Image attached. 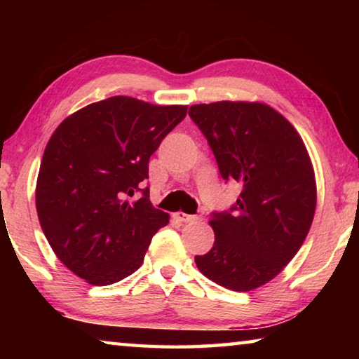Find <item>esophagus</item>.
<instances>
[{
	"label": "esophagus",
	"instance_id": "esophagus-1",
	"mask_svg": "<svg viewBox=\"0 0 359 359\" xmlns=\"http://www.w3.org/2000/svg\"><path fill=\"white\" fill-rule=\"evenodd\" d=\"M175 218H177V220H179V222H182V223H190V222L198 220V217H196V215L184 214V212H177V214H175Z\"/></svg>",
	"mask_w": 359,
	"mask_h": 359
}]
</instances>
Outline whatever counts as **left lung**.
I'll list each match as a JSON object with an SVG mask.
<instances>
[{"label": "left lung", "mask_w": 359, "mask_h": 359, "mask_svg": "<svg viewBox=\"0 0 359 359\" xmlns=\"http://www.w3.org/2000/svg\"><path fill=\"white\" fill-rule=\"evenodd\" d=\"M191 120L208 139L224 180L242 185L228 212H214L210 250L194 257L212 282L250 291L280 274L307 238L317 184L299 133L263 102L194 104Z\"/></svg>", "instance_id": "left-lung-1"}]
</instances>
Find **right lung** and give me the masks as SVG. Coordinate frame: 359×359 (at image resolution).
Segmentation results:
<instances>
[{
  "mask_svg": "<svg viewBox=\"0 0 359 359\" xmlns=\"http://www.w3.org/2000/svg\"><path fill=\"white\" fill-rule=\"evenodd\" d=\"M187 106L112 96L66 117L42 155L36 210L58 259L104 287L141 267L150 241L169 223L149 199V160ZM141 191L139 200L130 198Z\"/></svg>",
  "mask_w": 359,
  "mask_h": 359,
  "instance_id": "obj_1",
  "label": "right lung"
}]
</instances>
